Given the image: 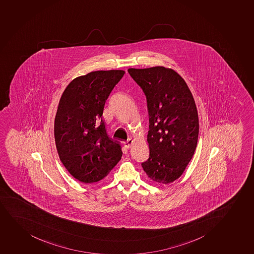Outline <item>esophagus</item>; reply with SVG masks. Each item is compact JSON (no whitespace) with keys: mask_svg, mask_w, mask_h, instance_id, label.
I'll return each instance as SVG.
<instances>
[{"mask_svg":"<svg viewBox=\"0 0 254 254\" xmlns=\"http://www.w3.org/2000/svg\"><path fill=\"white\" fill-rule=\"evenodd\" d=\"M133 144V139H128L126 141L124 142V145L126 148H129V147Z\"/></svg>","mask_w":254,"mask_h":254,"instance_id":"34e87169","label":"esophagus"}]
</instances>
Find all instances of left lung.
<instances>
[{"instance_id": "obj_1", "label": "left lung", "mask_w": 254, "mask_h": 254, "mask_svg": "<svg viewBox=\"0 0 254 254\" xmlns=\"http://www.w3.org/2000/svg\"><path fill=\"white\" fill-rule=\"evenodd\" d=\"M146 97L149 115V159L141 163L154 182L168 184L178 179L197 144V110L187 83L165 67L128 68Z\"/></svg>"}]
</instances>
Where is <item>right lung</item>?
<instances>
[{"label": "right lung", "instance_id": "right-lung-1", "mask_svg": "<svg viewBox=\"0 0 254 254\" xmlns=\"http://www.w3.org/2000/svg\"><path fill=\"white\" fill-rule=\"evenodd\" d=\"M123 70L95 71L76 77L63 93L54 121L59 158L75 179L99 182L122 156L121 145L108 136L102 118Z\"/></svg>", "mask_w": 254, "mask_h": 254}]
</instances>
